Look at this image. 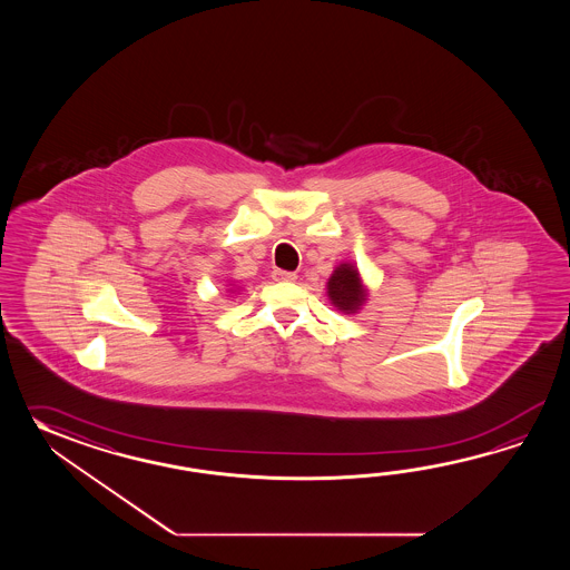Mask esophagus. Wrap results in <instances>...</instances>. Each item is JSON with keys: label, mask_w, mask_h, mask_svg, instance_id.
Listing matches in <instances>:
<instances>
[{"label": "esophagus", "mask_w": 570, "mask_h": 570, "mask_svg": "<svg viewBox=\"0 0 570 570\" xmlns=\"http://www.w3.org/2000/svg\"><path fill=\"white\" fill-rule=\"evenodd\" d=\"M273 279L275 281H295L297 279V275L295 273H289V271H273Z\"/></svg>", "instance_id": "esophagus-1"}]
</instances>
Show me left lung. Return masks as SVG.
Wrapping results in <instances>:
<instances>
[{
    "label": "left lung",
    "mask_w": 570,
    "mask_h": 570,
    "mask_svg": "<svg viewBox=\"0 0 570 570\" xmlns=\"http://www.w3.org/2000/svg\"><path fill=\"white\" fill-rule=\"evenodd\" d=\"M326 295L340 314L354 315L363 309L364 303L368 302V287L364 285L356 263L344 261L332 271L326 283Z\"/></svg>",
    "instance_id": "8db88e82"
}]
</instances>
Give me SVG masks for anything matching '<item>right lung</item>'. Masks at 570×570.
I'll use <instances>...</instances> for the list:
<instances>
[{"label":"right lung","instance_id":"add662e5","mask_svg":"<svg viewBox=\"0 0 570 570\" xmlns=\"http://www.w3.org/2000/svg\"><path fill=\"white\" fill-rule=\"evenodd\" d=\"M236 289H238V287H234V283H230V289H228V293H234Z\"/></svg>","mask_w":570,"mask_h":570}]
</instances>
